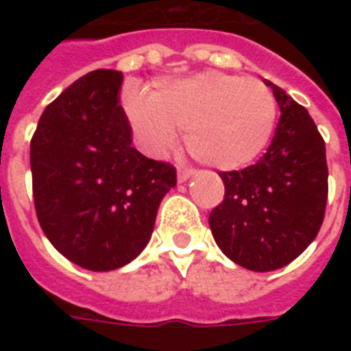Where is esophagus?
I'll use <instances>...</instances> for the list:
<instances>
[{"instance_id":"1","label":"esophagus","mask_w":351,"mask_h":351,"mask_svg":"<svg viewBox=\"0 0 351 351\" xmlns=\"http://www.w3.org/2000/svg\"><path fill=\"white\" fill-rule=\"evenodd\" d=\"M195 175V169H189V167H178V171H176V178H178V182H186L189 180L191 176Z\"/></svg>"}]
</instances>
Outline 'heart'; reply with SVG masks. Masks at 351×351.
I'll return each mask as SVG.
<instances>
[{"label": "heart", "instance_id": "b5f03b06", "mask_svg": "<svg viewBox=\"0 0 351 351\" xmlns=\"http://www.w3.org/2000/svg\"><path fill=\"white\" fill-rule=\"evenodd\" d=\"M127 117L143 149L165 154L186 131L187 151L222 171L244 169L262 156L277 125V100L264 82L224 73L164 80L127 93Z\"/></svg>", "mask_w": 351, "mask_h": 351}]
</instances>
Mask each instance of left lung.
Wrapping results in <instances>:
<instances>
[{"label": "left lung", "mask_w": 351, "mask_h": 351, "mask_svg": "<svg viewBox=\"0 0 351 351\" xmlns=\"http://www.w3.org/2000/svg\"><path fill=\"white\" fill-rule=\"evenodd\" d=\"M275 136L256 164L220 171L224 200L209 228L228 258L251 271H273L295 261L321 230L328 200L326 145L304 107L280 87Z\"/></svg>", "instance_id": "obj_1"}]
</instances>
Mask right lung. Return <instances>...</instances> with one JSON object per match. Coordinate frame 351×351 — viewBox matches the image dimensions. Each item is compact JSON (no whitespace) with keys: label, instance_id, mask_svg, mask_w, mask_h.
<instances>
[{"label":"right lung","instance_id":"1","mask_svg":"<svg viewBox=\"0 0 351 351\" xmlns=\"http://www.w3.org/2000/svg\"><path fill=\"white\" fill-rule=\"evenodd\" d=\"M123 74L98 69L47 106L30 140L32 193L51 244L80 267L111 271L153 233L176 169L132 147L120 106Z\"/></svg>","mask_w":351,"mask_h":351}]
</instances>
